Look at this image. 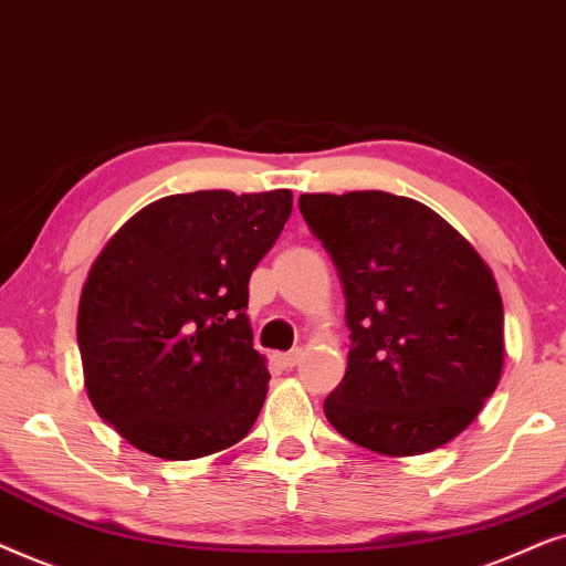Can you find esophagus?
Listing matches in <instances>:
<instances>
[{"mask_svg":"<svg viewBox=\"0 0 566 566\" xmlns=\"http://www.w3.org/2000/svg\"><path fill=\"white\" fill-rule=\"evenodd\" d=\"M303 349H292L287 354H276V365L284 367V370H292V367L300 365V359H303Z\"/></svg>","mask_w":566,"mask_h":566,"instance_id":"34e87169","label":"esophagus"}]
</instances>
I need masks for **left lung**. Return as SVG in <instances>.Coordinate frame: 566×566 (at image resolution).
Masks as SVG:
<instances>
[{"instance_id":"8db88e82","label":"left lung","mask_w":566,"mask_h":566,"mask_svg":"<svg viewBox=\"0 0 566 566\" xmlns=\"http://www.w3.org/2000/svg\"><path fill=\"white\" fill-rule=\"evenodd\" d=\"M300 212L342 279L352 331L323 411L380 455L442 448L479 417L504 365V307L476 248L421 201L303 193Z\"/></svg>"}]
</instances>
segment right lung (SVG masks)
<instances>
[{
	"label": "right lung",
	"mask_w": 566,
	"mask_h": 566,
	"mask_svg": "<svg viewBox=\"0 0 566 566\" xmlns=\"http://www.w3.org/2000/svg\"><path fill=\"white\" fill-rule=\"evenodd\" d=\"M292 214V191H193L113 232L82 284L77 344L95 411L142 453L193 461L251 432L266 401L248 279Z\"/></svg>",
	"instance_id": "1"
}]
</instances>
